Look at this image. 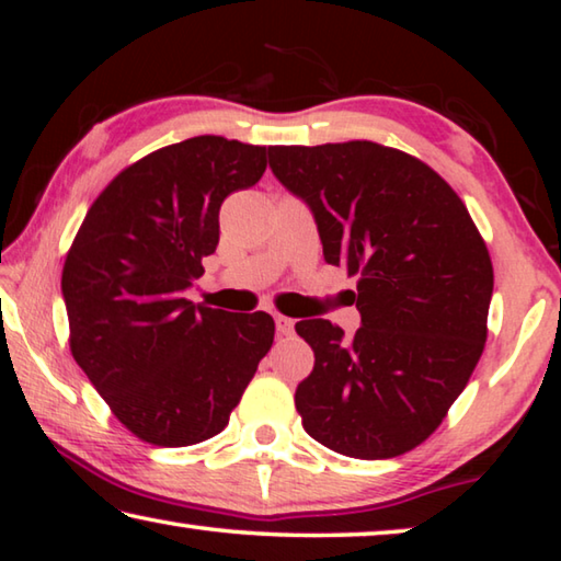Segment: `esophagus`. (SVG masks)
Here are the masks:
<instances>
[{"instance_id": "1", "label": "esophagus", "mask_w": 561, "mask_h": 561, "mask_svg": "<svg viewBox=\"0 0 561 561\" xmlns=\"http://www.w3.org/2000/svg\"><path fill=\"white\" fill-rule=\"evenodd\" d=\"M274 324H277V331H279L282 336L294 334V319L284 317V314H277V317H274Z\"/></svg>"}]
</instances>
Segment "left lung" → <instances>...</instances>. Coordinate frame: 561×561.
I'll return each instance as SVG.
<instances>
[{
  "label": "left lung",
  "instance_id": "obj_1",
  "mask_svg": "<svg viewBox=\"0 0 561 561\" xmlns=\"http://www.w3.org/2000/svg\"><path fill=\"white\" fill-rule=\"evenodd\" d=\"M270 168L309 205L324 260L356 277L354 336L327 319L297 324L314 348L294 393L304 431L358 460L413 450L485 348L495 282L485 240L458 193L403 150L270 146Z\"/></svg>",
  "mask_w": 561,
  "mask_h": 561
}]
</instances>
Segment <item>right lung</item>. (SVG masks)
Instances as JSON below:
<instances>
[{
    "label": "right lung",
    "instance_id": "1",
    "mask_svg": "<svg viewBox=\"0 0 561 561\" xmlns=\"http://www.w3.org/2000/svg\"><path fill=\"white\" fill-rule=\"evenodd\" d=\"M267 148L197 136L136 160L93 201L64 262L69 346L113 415L160 448L230 423L274 341L264 311L185 299L220 242V205L252 187Z\"/></svg>",
    "mask_w": 561,
    "mask_h": 561
}]
</instances>
